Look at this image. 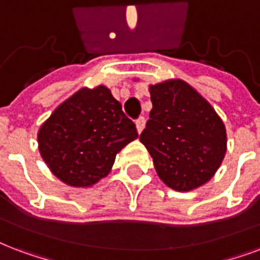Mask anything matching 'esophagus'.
I'll return each instance as SVG.
<instances>
[{"label":"esophagus","instance_id":"esophagus-1","mask_svg":"<svg viewBox=\"0 0 260 260\" xmlns=\"http://www.w3.org/2000/svg\"><path fill=\"white\" fill-rule=\"evenodd\" d=\"M144 126H146V118L144 117H140L136 120V129H138L139 134H142V131L144 129Z\"/></svg>","mask_w":260,"mask_h":260}]
</instances>
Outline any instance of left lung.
Returning <instances> with one entry per match:
<instances>
[{
    "instance_id": "8db88e82",
    "label": "left lung",
    "mask_w": 260,
    "mask_h": 260,
    "mask_svg": "<svg viewBox=\"0 0 260 260\" xmlns=\"http://www.w3.org/2000/svg\"><path fill=\"white\" fill-rule=\"evenodd\" d=\"M152 109L140 135L169 188L193 191L211 180L226 154V128L210 102L181 79L148 87Z\"/></svg>"
}]
</instances>
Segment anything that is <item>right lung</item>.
<instances>
[{
  "label": "right lung",
  "instance_id": "1",
  "mask_svg": "<svg viewBox=\"0 0 260 260\" xmlns=\"http://www.w3.org/2000/svg\"><path fill=\"white\" fill-rule=\"evenodd\" d=\"M136 126L106 86L83 87L58 105L38 131L41 156L55 177L88 188L106 177Z\"/></svg>",
  "mask_w": 260,
  "mask_h": 260
}]
</instances>
